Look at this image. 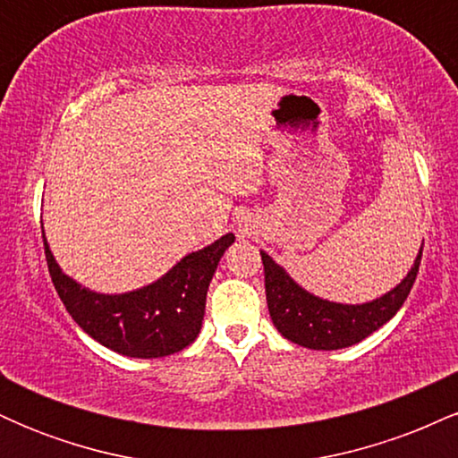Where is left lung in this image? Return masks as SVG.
Wrapping results in <instances>:
<instances>
[{
    "label": "left lung",
    "mask_w": 458,
    "mask_h": 458,
    "mask_svg": "<svg viewBox=\"0 0 458 458\" xmlns=\"http://www.w3.org/2000/svg\"><path fill=\"white\" fill-rule=\"evenodd\" d=\"M260 259L265 265L267 306L277 331L306 349L335 351L361 343L403 308L418 277L422 247L411 271L394 291L361 306H344L310 295L288 277L277 262L271 260L269 254L260 251Z\"/></svg>",
    "instance_id": "left-lung-1"
}]
</instances>
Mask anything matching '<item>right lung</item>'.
<instances>
[{
    "mask_svg": "<svg viewBox=\"0 0 458 458\" xmlns=\"http://www.w3.org/2000/svg\"><path fill=\"white\" fill-rule=\"evenodd\" d=\"M43 243L51 282L79 327L115 353L150 360L178 353L196 340L208 284L234 234L193 251L161 280L124 295H98L79 286L57 267L45 234Z\"/></svg>",
    "mask_w": 458,
    "mask_h": 458,
    "instance_id": "right-lung-1",
    "label": "right lung"
}]
</instances>
